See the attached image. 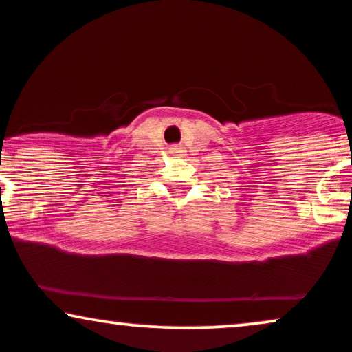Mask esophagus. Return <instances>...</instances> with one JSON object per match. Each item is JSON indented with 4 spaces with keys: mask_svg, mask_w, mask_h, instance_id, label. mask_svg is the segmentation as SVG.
I'll list each match as a JSON object with an SVG mask.
<instances>
[{
    "mask_svg": "<svg viewBox=\"0 0 352 352\" xmlns=\"http://www.w3.org/2000/svg\"><path fill=\"white\" fill-rule=\"evenodd\" d=\"M172 151H173V152H182V148L179 147V145H173V147H172Z\"/></svg>",
    "mask_w": 352,
    "mask_h": 352,
    "instance_id": "1",
    "label": "esophagus"
}]
</instances>
